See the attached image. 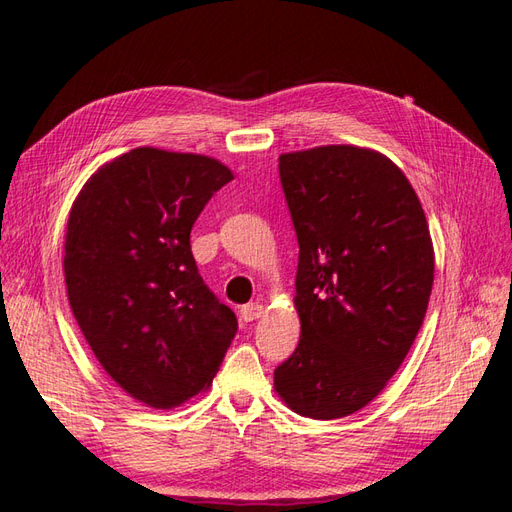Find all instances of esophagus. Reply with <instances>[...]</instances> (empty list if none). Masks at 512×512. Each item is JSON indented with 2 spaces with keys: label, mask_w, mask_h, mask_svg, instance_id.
<instances>
[{
  "label": "esophagus",
  "mask_w": 512,
  "mask_h": 512,
  "mask_svg": "<svg viewBox=\"0 0 512 512\" xmlns=\"http://www.w3.org/2000/svg\"><path fill=\"white\" fill-rule=\"evenodd\" d=\"M261 313H264V305L261 303H248V305H244L242 309H240V316H242V320L244 322H253V320H257Z\"/></svg>",
  "instance_id": "1"
}]
</instances>
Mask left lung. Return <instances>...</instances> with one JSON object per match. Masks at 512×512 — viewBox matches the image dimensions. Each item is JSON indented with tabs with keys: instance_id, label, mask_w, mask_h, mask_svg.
<instances>
[{
	"instance_id": "8db88e82",
	"label": "left lung",
	"mask_w": 512,
	"mask_h": 512,
	"mask_svg": "<svg viewBox=\"0 0 512 512\" xmlns=\"http://www.w3.org/2000/svg\"><path fill=\"white\" fill-rule=\"evenodd\" d=\"M279 175L300 248V342L274 387L300 415L346 417L383 391L424 322L428 222L402 170L370 149L285 153Z\"/></svg>"
}]
</instances>
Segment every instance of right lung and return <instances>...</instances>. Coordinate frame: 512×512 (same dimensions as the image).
Returning <instances> with one entry per match:
<instances>
[{
	"instance_id": "right-lung-1",
	"label": "right lung",
	"mask_w": 512,
	"mask_h": 512,
	"mask_svg": "<svg viewBox=\"0 0 512 512\" xmlns=\"http://www.w3.org/2000/svg\"><path fill=\"white\" fill-rule=\"evenodd\" d=\"M231 179L212 157L140 147L101 166L71 207L64 281L73 316L101 368L153 409L212 383L238 333L190 248L196 218Z\"/></svg>"
}]
</instances>
